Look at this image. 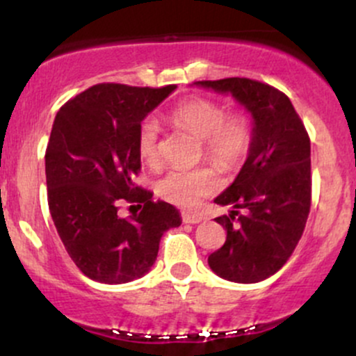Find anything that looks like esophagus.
<instances>
[{
	"mask_svg": "<svg viewBox=\"0 0 356 356\" xmlns=\"http://www.w3.org/2000/svg\"><path fill=\"white\" fill-rule=\"evenodd\" d=\"M181 218H182V222H186V224H197L202 220L201 216L191 214V212H182Z\"/></svg>",
	"mask_w": 356,
	"mask_h": 356,
	"instance_id": "esophagus-1",
	"label": "esophagus"
}]
</instances>
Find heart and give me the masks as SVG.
Listing matches in <instances>:
<instances>
[{
    "label": "heart",
    "instance_id": "b5f03b06",
    "mask_svg": "<svg viewBox=\"0 0 356 356\" xmlns=\"http://www.w3.org/2000/svg\"><path fill=\"white\" fill-rule=\"evenodd\" d=\"M169 122L175 129L201 138V155L222 169H234L246 159L252 144L249 118L241 112L226 113V108L209 99H189L169 112ZM138 154L147 165L161 162V134L152 118L138 129ZM218 170L211 165L195 169H172L155 182V192L175 206L197 207L207 195L220 187Z\"/></svg>",
    "mask_w": 356,
    "mask_h": 356
}]
</instances>
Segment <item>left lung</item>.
I'll return each mask as SVG.
<instances>
[{"mask_svg":"<svg viewBox=\"0 0 356 356\" xmlns=\"http://www.w3.org/2000/svg\"><path fill=\"white\" fill-rule=\"evenodd\" d=\"M195 83L232 93L254 118L246 162L236 181L216 197L220 206L236 209L216 218L226 227V243L207 261L224 280L257 283L284 266L303 236L312 207L308 132L291 100L271 85L238 76Z\"/></svg>","mask_w":356,"mask_h":356,"instance_id":"1","label":"left lung"}]
</instances>
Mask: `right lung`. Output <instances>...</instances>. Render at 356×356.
Masks as SVG:
<instances>
[{
    "mask_svg": "<svg viewBox=\"0 0 356 356\" xmlns=\"http://www.w3.org/2000/svg\"><path fill=\"white\" fill-rule=\"evenodd\" d=\"M177 88L99 83L58 110L44 154L48 207L76 268L90 280L120 284L144 276L165 231L181 226L174 206L137 186L138 129ZM124 203L137 207L122 218Z\"/></svg>",
    "mask_w": 356,
    "mask_h": 356,
    "instance_id": "right-lung-1",
    "label": "right lung"
}]
</instances>
